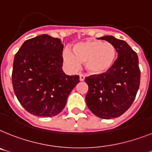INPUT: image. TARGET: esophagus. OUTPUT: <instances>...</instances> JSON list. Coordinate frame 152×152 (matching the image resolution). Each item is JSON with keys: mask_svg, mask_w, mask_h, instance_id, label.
I'll return each mask as SVG.
<instances>
[{"mask_svg": "<svg viewBox=\"0 0 152 152\" xmlns=\"http://www.w3.org/2000/svg\"><path fill=\"white\" fill-rule=\"evenodd\" d=\"M85 75H82V74H81V75H79V80H80V81H85Z\"/></svg>", "mask_w": 152, "mask_h": 152, "instance_id": "1", "label": "esophagus"}]
</instances>
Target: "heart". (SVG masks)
<instances>
[{
	"instance_id": "1",
	"label": "heart",
	"mask_w": 152,
	"mask_h": 152,
	"mask_svg": "<svg viewBox=\"0 0 152 152\" xmlns=\"http://www.w3.org/2000/svg\"><path fill=\"white\" fill-rule=\"evenodd\" d=\"M73 53L65 50L63 53L64 61L71 69H76L81 63L90 75H102L110 71L116 60L115 46L109 42L91 39L75 44Z\"/></svg>"
}]
</instances>
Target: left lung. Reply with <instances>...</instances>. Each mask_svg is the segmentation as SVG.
<instances>
[{"mask_svg": "<svg viewBox=\"0 0 152 152\" xmlns=\"http://www.w3.org/2000/svg\"><path fill=\"white\" fill-rule=\"evenodd\" d=\"M112 43L117 52L113 66L105 75L85 77L88 85V107L102 119L119 117L132 105L141 79L138 56L125 41L106 36L99 38Z\"/></svg>", "mask_w": 152, "mask_h": 152, "instance_id": "1", "label": "left lung"}]
</instances>
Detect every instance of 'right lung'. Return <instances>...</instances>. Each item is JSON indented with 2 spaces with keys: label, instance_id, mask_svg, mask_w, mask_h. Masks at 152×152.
I'll return each instance as SVG.
<instances>
[{
  "label": "right lung",
  "instance_id": "right-lung-1",
  "mask_svg": "<svg viewBox=\"0 0 152 152\" xmlns=\"http://www.w3.org/2000/svg\"><path fill=\"white\" fill-rule=\"evenodd\" d=\"M63 49L60 39L42 34L25 41L15 56L14 91L24 109L34 116L60 113L80 81L78 75L63 71Z\"/></svg>",
  "mask_w": 152,
  "mask_h": 152
}]
</instances>
